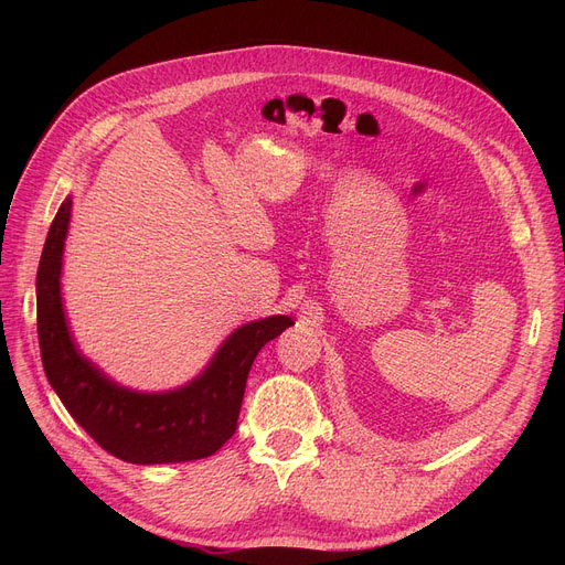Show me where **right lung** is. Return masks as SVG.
I'll list each match as a JSON object with an SVG mask.
<instances>
[{
    "instance_id": "1",
    "label": "right lung",
    "mask_w": 565,
    "mask_h": 565,
    "mask_svg": "<svg viewBox=\"0 0 565 565\" xmlns=\"http://www.w3.org/2000/svg\"><path fill=\"white\" fill-rule=\"evenodd\" d=\"M73 199L58 205L36 275L39 343L45 375L71 417L100 447L132 465L188 462L213 456L235 433L247 375L258 350L292 318L270 316L233 330L207 366L169 392L124 387L77 348L62 300L64 247Z\"/></svg>"
}]
</instances>
